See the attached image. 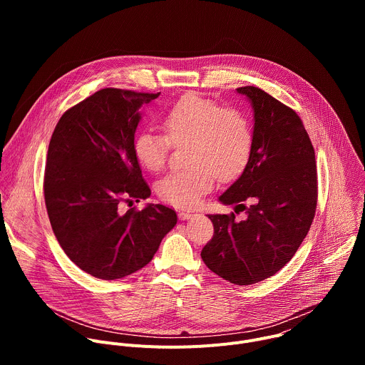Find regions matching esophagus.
<instances>
[{"label": "esophagus", "instance_id": "1", "mask_svg": "<svg viewBox=\"0 0 365 365\" xmlns=\"http://www.w3.org/2000/svg\"><path fill=\"white\" fill-rule=\"evenodd\" d=\"M195 215L193 214H190V212H185V211H182V212H179V218L182 220V221H186V220H190V218H193Z\"/></svg>", "mask_w": 365, "mask_h": 365}]
</instances>
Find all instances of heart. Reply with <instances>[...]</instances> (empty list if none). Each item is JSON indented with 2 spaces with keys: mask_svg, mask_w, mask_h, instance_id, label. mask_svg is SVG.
<instances>
[{
  "mask_svg": "<svg viewBox=\"0 0 365 365\" xmlns=\"http://www.w3.org/2000/svg\"><path fill=\"white\" fill-rule=\"evenodd\" d=\"M166 134L140 131L133 143L137 162L148 172H160L176 147L189 144L186 162L192 166L166 175L159 196L175 206L192 207L220 180L237 178L245 168L252 144V125L245 113L225 108L220 102L197 93H187L166 111Z\"/></svg>",
  "mask_w": 365,
  "mask_h": 365,
  "instance_id": "1",
  "label": "heart"
}]
</instances>
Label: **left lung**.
Wrapping results in <instances>:
<instances>
[{"mask_svg": "<svg viewBox=\"0 0 365 365\" xmlns=\"http://www.w3.org/2000/svg\"><path fill=\"white\" fill-rule=\"evenodd\" d=\"M254 110V144L242 175L220 196L245 211L207 215L214 237L200 252L220 277L248 286L274 276L297 251L318 202L315 150L300 117L257 86L237 88Z\"/></svg>", "mask_w": 365, "mask_h": 365, "instance_id": "8db88e82", "label": "left lung"}]
</instances>
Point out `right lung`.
Returning <instances> with one entry per match:
<instances>
[{"label": "right lung", "instance_id": "obj_1", "mask_svg": "<svg viewBox=\"0 0 365 365\" xmlns=\"http://www.w3.org/2000/svg\"><path fill=\"white\" fill-rule=\"evenodd\" d=\"M160 95L106 88L69 108L51 134L44 202L61 247L85 273L123 279L151 262L176 225L172 207L121 202L151 195L133 151L140 107Z\"/></svg>", "mask_w": 365, "mask_h": 365}]
</instances>
